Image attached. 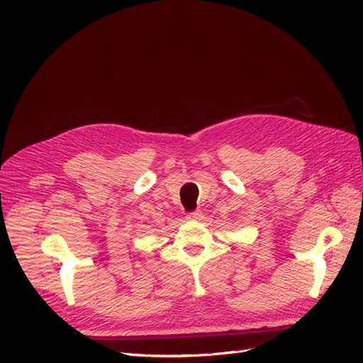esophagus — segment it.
<instances>
[{"mask_svg": "<svg viewBox=\"0 0 363 363\" xmlns=\"http://www.w3.org/2000/svg\"><path fill=\"white\" fill-rule=\"evenodd\" d=\"M200 216H201V212L200 211H195V212L188 215V219H200Z\"/></svg>", "mask_w": 363, "mask_h": 363, "instance_id": "34e87169", "label": "esophagus"}]
</instances>
